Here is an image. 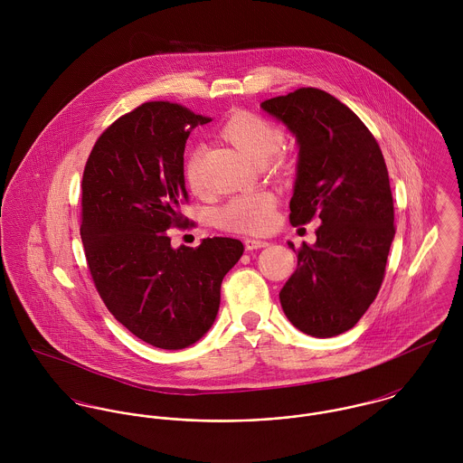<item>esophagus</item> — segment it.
I'll return each instance as SVG.
<instances>
[{
    "label": "esophagus",
    "instance_id": "obj_1",
    "mask_svg": "<svg viewBox=\"0 0 463 463\" xmlns=\"http://www.w3.org/2000/svg\"><path fill=\"white\" fill-rule=\"evenodd\" d=\"M244 244H246V248H248L250 251H253V250H262V248L269 246L267 241H264V239H255V237H248V239L244 241Z\"/></svg>",
    "mask_w": 463,
    "mask_h": 463
}]
</instances>
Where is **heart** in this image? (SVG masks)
<instances>
[{
	"label": "heart",
	"instance_id": "obj_1",
	"mask_svg": "<svg viewBox=\"0 0 463 463\" xmlns=\"http://www.w3.org/2000/svg\"><path fill=\"white\" fill-rule=\"evenodd\" d=\"M221 133L253 162L264 164L274 156L276 165L283 167L285 160L278 155L283 144V133L262 116L244 110L237 112L226 119ZM201 156L203 147L194 146L187 155L184 169L185 180L194 191L201 189ZM217 221L232 232L264 233L276 222V198L267 191L235 196L219 208Z\"/></svg>",
	"mask_w": 463,
	"mask_h": 463
}]
</instances>
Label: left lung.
<instances>
[{"instance_id":"obj_1","label":"left lung","mask_w":463,"mask_h":463,"mask_svg":"<svg viewBox=\"0 0 463 463\" xmlns=\"http://www.w3.org/2000/svg\"><path fill=\"white\" fill-rule=\"evenodd\" d=\"M260 107L299 146L292 226L321 219L316 244L303 242L279 290L281 308L307 335H340L376 299L396 235L383 153L360 118L321 89L301 87Z\"/></svg>"}]
</instances>
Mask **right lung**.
Here are the masks:
<instances>
[{
    "instance_id": "1",
    "label": "right lung",
    "mask_w": 463,
    "mask_h": 463,
    "mask_svg": "<svg viewBox=\"0 0 463 463\" xmlns=\"http://www.w3.org/2000/svg\"><path fill=\"white\" fill-rule=\"evenodd\" d=\"M206 123L178 103H142L99 135L83 169L80 235L94 287L127 330L160 349L210 330L222 278L244 253L230 237L173 250L165 233L189 224L184 151Z\"/></svg>"
}]
</instances>
